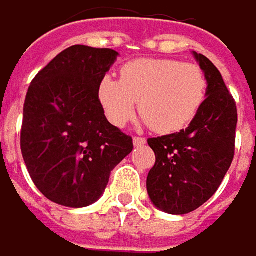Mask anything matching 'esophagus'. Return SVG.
<instances>
[{"label": "esophagus", "mask_w": 256, "mask_h": 256, "mask_svg": "<svg viewBox=\"0 0 256 256\" xmlns=\"http://www.w3.org/2000/svg\"><path fill=\"white\" fill-rule=\"evenodd\" d=\"M132 142H134V146H143L146 143V138H143V137H134Z\"/></svg>", "instance_id": "obj_1"}]
</instances>
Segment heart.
I'll use <instances>...</instances> for the list:
<instances>
[{"instance_id": "heart-1", "label": "heart", "mask_w": 256, "mask_h": 256, "mask_svg": "<svg viewBox=\"0 0 256 256\" xmlns=\"http://www.w3.org/2000/svg\"><path fill=\"white\" fill-rule=\"evenodd\" d=\"M206 92L207 78L198 65L176 60H137L120 68L119 80L104 77L98 96L114 126H125L140 101L142 122L170 134L191 124Z\"/></svg>"}]
</instances>
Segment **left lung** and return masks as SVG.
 <instances>
[{"mask_svg": "<svg viewBox=\"0 0 256 256\" xmlns=\"http://www.w3.org/2000/svg\"><path fill=\"white\" fill-rule=\"evenodd\" d=\"M194 56L207 78V98L186 130L148 140L156 158L148 194L170 214L194 212L218 191L236 150V101L212 61Z\"/></svg>", "mask_w": 256, "mask_h": 256, "instance_id": "8db88e82", "label": "left lung"}]
</instances>
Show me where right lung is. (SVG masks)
<instances>
[{"label":"right lung","instance_id":"obj_1","mask_svg":"<svg viewBox=\"0 0 256 256\" xmlns=\"http://www.w3.org/2000/svg\"><path fill=\"white\" fill-rule=\"evenodd\" d=\"M118 52L71 46L31 82L20 130L28 173L46 198L86 207L104 192L112 170L132 150V138L112 125L98 89Z\"/></svg>","mask_w":256,"mask_h":256}]
</instances>
